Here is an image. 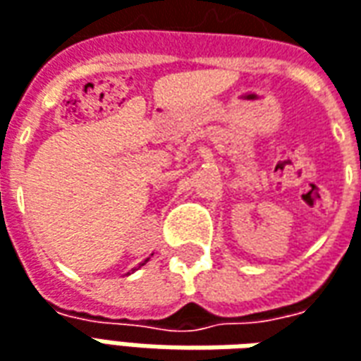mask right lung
I'll return each mask as SVG.
<instances>
[{"instance_id":"1","label":"right lung","mask_w":361,"mask_h":361,"mask_svg":"<svg viewBox=\"0 0 361 361\" xmlns=\"http://www.w3.org/2000/svg\"><path fill=\"white\" fill-rule=\"evenodd\" d=\"M146 262H148V258H146V259H145V262H142V264H140V266H145ZM140 266H138V268H140ZM135 269H137V268H135ZM135 269H133V271H135Z\"/></svg>"}]
</instances>
